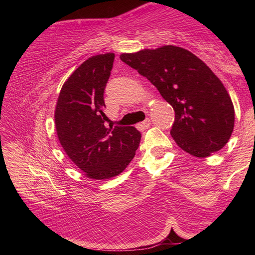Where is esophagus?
<instances>
[{"mask_svg": "<svg viewBox=\"0 0 255 255\" xmlns=\"http://www.w3.org/2000/svg\"><path fill=\"white\" fill-rule=\"evenodd\" d=\"M149 126H150V120L148 118H146L143 123L137 125V128L139 129V130H144V129H147Z\"/></svg>", "mask_w": 255, "mask_h": 255, "instance_id": "esophagus-1", "label": "esophagus"}]
</instances>
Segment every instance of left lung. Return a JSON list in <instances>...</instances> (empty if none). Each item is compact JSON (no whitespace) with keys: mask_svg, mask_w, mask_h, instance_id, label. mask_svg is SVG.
Wrapping results in <instances>:
<instances>
[{"mask_svg":"<svg viewBox=\"0 0 255 255\" xmlns=\"http://www.w3.org/2000/svg\"><path fill=\"white\" fill-rule=\"evenodd\" d=\"M120 59L146 77L173 107L171 135L180 148L207 157L227 144L234 129V106L222 81L200 58L169 45L122 54Z\"/></svg>","mask_w":255,"mask_h":255,"instance_id":"left-lung-1","label":"left lung"}]
</instances>
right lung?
I'll use <instances>...</instances> for the list:
<instances>
[{"instance_id": "1", "label": "right lung", "mask_w": 255, "mask_h": 255, "mask_svg": "<svg viewBox=\"0 0 255 255\" xmlns=\"http://www.w3.org/2000/svg\"><path fill=\"white\" fill-rule=\"evenodd\" d=\"M115 54L86 59L63 84L55 109V127L67 156L86 176L111 179L126 169L140 143L132 126L107 127L106 85Z\"/></svg>"}]
</instances>
